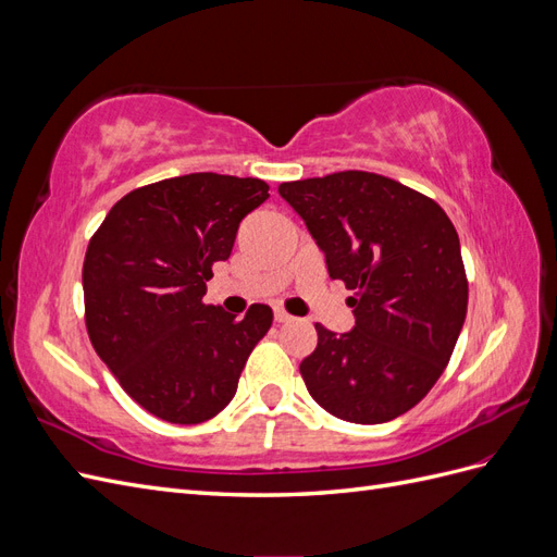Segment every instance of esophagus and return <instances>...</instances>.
<instances>
[{"label": "esophagus", "instance_id": "34e87169", "mask_svg": "<svg viewBox=\"0 0 557 557\" xmlns=\"http://www.w3.org/2000/svg\"><path fill=\"white\" fill-rule=\"evenodd\" d=\"M290 318H293V315H290V313H285L281 307H278V309H274V320H276V323H288Z\"/></svg>", "mask_w": 557, "mask_h": 557}]
</instances>
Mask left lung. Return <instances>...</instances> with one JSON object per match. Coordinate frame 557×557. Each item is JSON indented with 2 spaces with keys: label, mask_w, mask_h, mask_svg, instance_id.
I'll use <instances>...</instances> for the list:
<instances>
[{
  "label": "left lung",
  "mask_w": 557,
  "mask_h": 557,
  "mask_svg": "<svg viewBox=\"0 0 557 557\" xmlns=\"http://www.w3.org/2000/svg\"><path fill=\"white\" fill-rule=\"evenodd\" d=\"M278 195L356 297L350 332L315 325L299 372L309 395L348 423H387L446 369L467 315L460 239L434 199L372 172L281 183Z\"/></svg>",
  "instance_id": "1"
}]
</instances>
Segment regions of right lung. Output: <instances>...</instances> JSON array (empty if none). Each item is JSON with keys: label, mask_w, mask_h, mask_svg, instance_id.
Masks as SVG:
<instances>
[{"label": "right lung", "mask_w": 557, "mask_h": 557, "mask_svg": "<svg viewBox=\"0 0 557 557\" xmlns=\"http://www.w3.org/2000/svg\"><path fill=\"white\" fill-rule=\"evenodd\" d=\"M269 197L260 178L185 174L115 201L83 262L86 325L123 391L166 423L197 425L237 393L272 309L242 320L205 305L213 262L230 258L239 223Z\"/></svg>", "instance_id": "add662e5"}]
</instances>
